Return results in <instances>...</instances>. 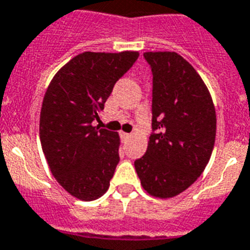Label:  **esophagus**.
Wrapping results in <instances>:
<instances>
[{"label": "esophagus", "instance_id": "34e87169", "mask_svg": "<svg viewBox=\"0 0 250 250\" xmlns=\"http://www.w3.org/2000/svg\"><path fill=\"white\" fill-rule=\"evenodd\" d=\"M132 136V134H129V133H125V132H121V137L123 138H129V137Z\"/></svg>", "mask_w": 250, "mask_h": 250}]
</instances>
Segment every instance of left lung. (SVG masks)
<instances>
[{
    "label": "left lung",
    "mask_w": 250,
    "mask_h": 250,
    "mask_svg": "<svg viewBox=\"0 0 250 250\" xmlns=\"http://www.w3.org/2000/svg\"><path fill=\"white\" fill-rule=\"evenodd\" d=\"M153 74L149 145L134 167L151 196H176L202 175L216 137V112L206 84L176 52H145Z\"/></svg>",
    "instance_id": "8db88e82"
}]
</instances>
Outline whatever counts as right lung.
I'll use <instances>...</instances> for the list:
<instances>
[{"instance_id": "obj_1", "label": "right lung", "mask_w": 250, "mask_h": 250, "mask_svg": "<svg viewBox=\"0 0 250 250\" xmlns=\"http://www.w3.org/2000/svg\"><path fill=\"white\" fill-rule=\"evenodd\" d=\"M137 51L83 52L63 65L43 97L39 137L52 175L80 200H95L109 188L120 162V137L100 126L118 79L130 69Z\"/></svg>"}]
</instances>
